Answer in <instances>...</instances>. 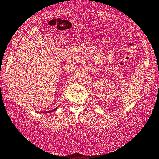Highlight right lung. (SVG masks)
Listing matches in <instances>:
<instances>
[{
	"label": "right lung",
	"instance_id": "obj_1",
	"mask_svg": "<svg viewBox=\"0 0 159 159\" xmlns=\"http://www.w3.org/2000/svg\"><path fill=\"white\" fill-rule=\"evenodd\" d=\"M59 108V106H58V107H56V108H54V109H53V110H51V111H48V112H53V111H56V109H57V108Z\"/></svg>",
	"mask_w": 159,
	"mask_h": 159
}]
</instances>
